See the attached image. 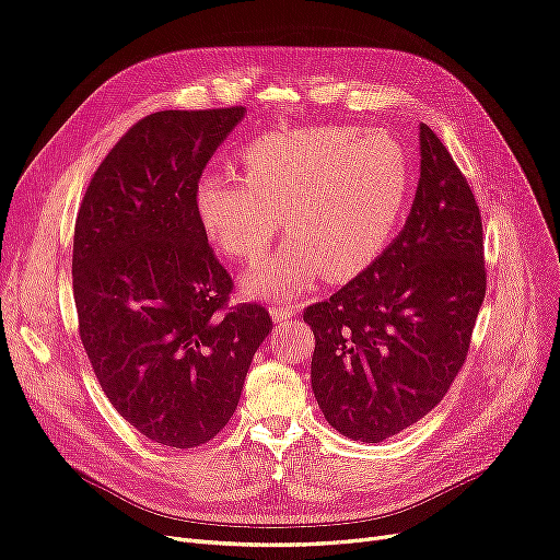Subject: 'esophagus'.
Instances as JSON below:
<instances>
[{
    "mask_svg": "<svg viewBox=\"0 0 560 560\" xmlns=\"http://www.w3.org/2000/svg\"><path fill=\"white\" fill-rule=\"evenodd\" d=\"M270 315H272V320L277 325H285V323H290V320L295 318L298 308L295 306H288V304H277V306L270 308Z\"/></svg>",
    "mask_w": 560,
    "mask_h": 560,
    "instance_id": "obj_1",
    "label": "esophagus"
}]
</instances>
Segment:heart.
<instances>
[{"mask_svg":"<svg viewBox=\"0 0 560 560\" xmlns=\"http://www.w3.org/2000/svg\"><path fill=\"white\" fill-rule=\"evenodd\" d=\"M245 176L210 172L194 189L203 233L240 260H256L281 226L290 240L242 279L254 298L290 300L323 277L348 281L392 242L411 168L386 130L315 126L267 132L242 151Z\"/></svg>","mask_w":560,"mask_h":560,"instance_id":"b5f03b06","label":"heart"}]
</instances>
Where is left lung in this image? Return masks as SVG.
Returning a JSON list of instances; mask_svg holds the SVG:
<instances>
[{
  "label": "left lung",
  "mask_w": 560,
  "mask_h": 560,
  "mask_svg": "<svg viewBox=\"0 0 560 560\" xmlns=\"http://www.w3.org/2000/svg\"><path fill=\"white\" fill-rule=\"evenodd\" d=\"M419 149V187L398 237L327 302L304 311L315 336V400L354 442H384L442 402L488 288L471 187L423 124Z\"/></svg>",
  "instance_id": "1"
}]
</instances>
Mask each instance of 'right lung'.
<instances>
[{"instance_id": "1", "label": "right lung", "mask_w": 560, "mask_h": 560, "mask_svg": "<svg viewBox=\"0 0 560 560\" xmlns=\"http://www.w3.org/2000/svg\"><path fill=\"white\" fill-rule=\"evenodd\" d=\"M245 107L141 118L93 174L72 240L80 338L114 409L151 442H210L272 331L260 304L226 308L233 281L194 189Z\"/></svg>"}]
</instances>
